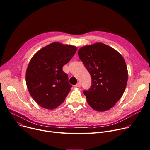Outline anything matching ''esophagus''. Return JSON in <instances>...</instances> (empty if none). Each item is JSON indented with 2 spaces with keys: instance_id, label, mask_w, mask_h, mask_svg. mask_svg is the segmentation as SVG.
<instances>
[{
  "instance_id": "esophagus-1",
  "label": "esophagus",
  "mask_w": 150,
  "mask_h": 150,
  "mask_svg": "<svg viewBox=\"0 0 150 150\" xmlns=\"http://www.w3.org/2000/svg\"><path fill=\"white\" fill-rule=\"evenodd\" d=\"M75 87H81V83H77V84L75 85Z\"/></svg>"
}]
</instances>
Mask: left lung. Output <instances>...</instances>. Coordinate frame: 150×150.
Masks as SVG:
<instances>
[{
    "label": "left lung",
    "instance_id": "left-lung-1",
    "mask_svg": "<svg viewBox=\"0 0 150 150\" xmlns=\"http://www.w3.org/2000/svg\"><path fill=\"white\" fill-rule=\"evenodd\" d=\"M78 56L91 78L84 90L88 105L98 111L110 110L123 94L128 79L124 58L112 47L98 42L79 49Z\"/></svg>",
    "mask_w": 150,
    "mask_h": 150
}]
</instances>
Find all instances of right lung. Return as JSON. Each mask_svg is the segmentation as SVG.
I'll return each mask as SVG.
<instances>
[{
    "instance_id": "obj_1",
    "label": "right lung",
    "mask_w": 150,
    "mask_h": 150,
    "mask_svg": "<svg viewBox=\"0 0 150 150\" xmlns=\"http://www.w3.org/2000/svg\"><path fill=\"white\" fill-rule=\"evenodd\" d=\"M76 50L75 46L54 42L39 50L31 59L26 70V85L40 106L53 110L64 101L72 86L62 68Z\"/></svg>"
}]
</instances>
